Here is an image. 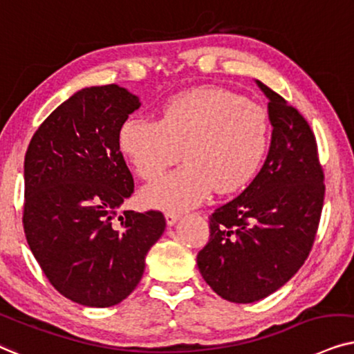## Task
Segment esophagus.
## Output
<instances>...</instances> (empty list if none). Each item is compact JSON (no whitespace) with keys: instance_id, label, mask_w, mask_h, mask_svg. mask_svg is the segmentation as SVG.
<instances>
[{"instance_id":"esophagus-1","label":"esophagus","mask_w":354,"mask_h":354,"mask_svg":"<svg viewBox=\"0 0 354 354\" xmlns=\"http://www.w3.org/2000/svg\"><path fill=\"white\" fill-rule=\"evenodd\" d=\"M165 220H167V225L168 226H173L178 220H180V215L174 214V212H168V214L165 215Z\"/></svg>"}]
</instances>
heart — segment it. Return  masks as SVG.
Here are the masks:
<instances>
[{"label": "heart", "mask_w": 354, "mask_h": 354, "mask_svg": "<svg viewBox=\"0 0 354 354\" xmlns=\"http://www.w3.org/2000/svg\"><path fill=\"white\" fill-rule=\"evenodd\" d=\"M268 144L266 110L220 87L180 93L165 103L158 121L129 118L118 131L120 150L142 180H157L183 152L185 167L142 191L149 207L169 212L201 205L214 189H241L261 168Z\"/></svg>", "instance_id": "obj_1"}]
</instances>
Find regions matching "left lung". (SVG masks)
I'll return each instance as SVG.
<instances>
[{"mask_svg":"<svg viewBox=\"0 0 354 354\" xmlns=\"http://www.w3.org/2000/svg\"><path fill=\"white\" fill-rule=\"evenodd\" d=\"M270 149L261 171L236 199L210 216L197 254L202 279L232 303H254L295 277L313 248L324 207V173L308 121L266 84Z\"/></svg>","mask_w":354,"mask_h":354,"instance_id":"left-lung-1","label":"left lung"}]
</instances>
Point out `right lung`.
Returning <instances> with one entry per match:
<instances>
[{"mask_svg": "<svg viewBox=\"0 0 354 354\" xmlns=\"http://www.w3.org/2000/svg\"><path fill=\"white\" fill-rule=\"evenodd\" d=\"M139 97L116 84L81 88L35 131L24 160V232L50 283L88 308L133 293L165 232L160 212L124 210L133 174L118 131Z\"/></svg>", "mask_w": 354, "mask_h": 354, "instance_id": "1", "label": "right lung"}]
</instances>
